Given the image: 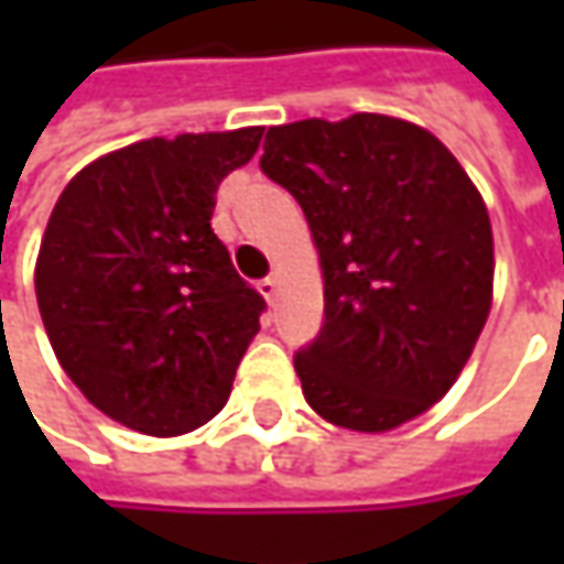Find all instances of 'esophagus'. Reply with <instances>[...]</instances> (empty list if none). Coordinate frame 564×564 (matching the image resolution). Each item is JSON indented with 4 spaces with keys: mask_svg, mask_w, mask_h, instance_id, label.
I'll return each instance as SVG.
<instances>
[{
    "mask_svg": "<svg viewBox=\"0 0 564 564\" xmlns=\"http://www.w3.org/2000/svg\"><path fill=\"white\" fill-rule=\"evenodd\" d=\"M257 289H260V294H263V297H267V301H275V294H279V279H275V275H267V279H260V285H257Z\"/></svg>",
    "mask_w": 564,
    "mask_h": 564,
    "instance_id": "esophagus-1",
    "label": "esophagus"
}]
</instances>
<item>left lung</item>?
Instances as JSON below:
<instances>
[{"instance_id":"obj_1","label":"left lung","mask_w":564,"mask_h":564,"mask_svg":"<svg viewBox=\"0 0 564 564\" xmlns=\"http://www.w3.org/2000/svg\"><path fill=\"white\" fill-rule=\"evenodd\" d=\"M263 175L301 204L323 267V326L294 370L319 417L382 433L443 399L492 301V228L458 160L373 112L267 131Z\"/></svg>"}]
</instances>
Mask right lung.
<instances>
[{
    "instance_id": "add662e5",
    "label": "right lung",
    "mask_w": 564,
    "mask_h": 564,
    "mask_svg": "<svg viewBox=\"0 0 564 564\" xmlns=\"http://www.w3.org/2000/svg\"><path fill=\"white\" fill-rule=\"evenodd\" d=\"M263 128L131 143L80 169L36 257V304L62 370L147 436L213 421L260 329L263 294L209 226Z\"/></svg>"
}]
</instances>
